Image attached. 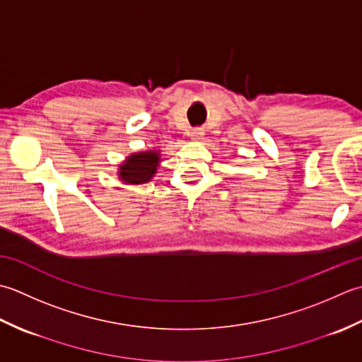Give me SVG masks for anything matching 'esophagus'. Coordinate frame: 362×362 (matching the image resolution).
I'll list each match as a JSON object with an SVG mask.
<instances>
[{
  "instance_id": "1",
  "label": "esophagus",
  "mask_w": 362,
  "mask_h": 362,
  "mask_svg": "<svg viewBox=\"0 0 362 362\" xmlns=\"http://www.w3.org/2000/svg\"><path fill=\"white\" fill-rule=\"evenodd\" d=\"M203 129L202 128H194V129H190V132H189V137L192 139V140H198V139H202L203 137Z\"/></svg>"
}]
</instances>
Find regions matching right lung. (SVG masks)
Listing matches in <instances>:
<instances>
[{
  "label": "right lung",
  "mask_w": 362,
  "mask_h": 362,
  "mask_svg": "<svg viewBox=\"0 0 362 362\" xmlns=\"http://www.w3.org/2000/svg\"><path fill=\"white\" fill-rule=\"evenodd\" d=\"M159 164L158 151L136 153L120 165V178L128 184H142L150 181Z\"/></svg>",
  "instance_id": "1"
}]
</instances>
